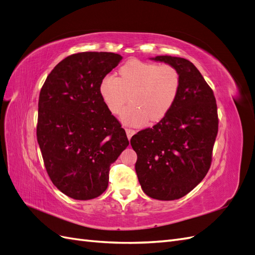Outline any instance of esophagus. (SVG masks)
Segmentation results:
<instances>
[{
	"label": "esophagus",
	"mask_w": 255,
	"mask_h": 255,
	"mask_svg": "<svg viewBox=\"0 0 255 255\" xmlns=\"http://www.w3.org/2000/svg\"><path fill=\"white\" fill-rule=\"evenodd\" d=\"M126 132H127V136H128V139H130V138H132V136L136 133L135 130L132 129V128H126Z\"/></svg>",
	"instance_id": "1"
}]
</instances>
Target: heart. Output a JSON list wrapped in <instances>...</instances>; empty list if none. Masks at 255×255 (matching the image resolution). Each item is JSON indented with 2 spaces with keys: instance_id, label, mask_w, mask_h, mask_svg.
Masks as SVG:
<instances>
[{
  "instance_id": "1",
  "label": "heart",
  "mask_w": 255,
  "mask_h": 255,
  "mask_svg": "<svg viewBox=\"0 0 255 255\" xmlns=\"http://www.w3.org/2000/svg\"><path fill=\"white\" fill-rule=\"evenodd\" d=\"M180 87L181 76L173 66L130 59L120 68L119 78L103 76L99 94L113 114L120 113L132 95L133 104L123 111L121 118L127 125L139 127L148 118L163 119L175 103Z\"/></svg>"
}]
</instances>
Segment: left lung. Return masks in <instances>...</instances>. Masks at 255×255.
Returning a JSON list of instances; mask_svg holds the SVG:
<instances>
[{"label":"left lung","mask_w":255,"mask_h":255,"mask_svg":"<svg viewBox=\"0 0 255 255\" xmlns=\"http://www.w3.org/2000/svg\"><path fill=\"white\" fill-rule=\"evenodd\" d=\"M152 59L179 71V96L170 112L153 128L134 135L130 144L144 194L169 201L187 195L210 170L218 133L217 104L212 88L189 60L167 55Z\"/></svg>","instance_id":"left-lung-1"}]
</instances>
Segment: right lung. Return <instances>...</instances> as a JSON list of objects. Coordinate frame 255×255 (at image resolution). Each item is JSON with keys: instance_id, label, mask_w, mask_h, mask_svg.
I'll list each match as a JSON object with an SVG mask.
<instances>
[{"instance_id": "1", "label": "right lung", "mask_w": 255, "mask_h": 255, "mask_svg": "<svg viewBox=\"0 0 255 255\" xmlns=\"http://www.w3.org/2000/svg\"><path fill=\"white\" fill-rule=\"evenodd\" d=\"M121 59L111 52L72 54L40 90L37 140L43 163L52 183L72 199L102 195L111 165L128 145L126 130L99 94L100 81Z\"/></svg>"}]
</instances>
